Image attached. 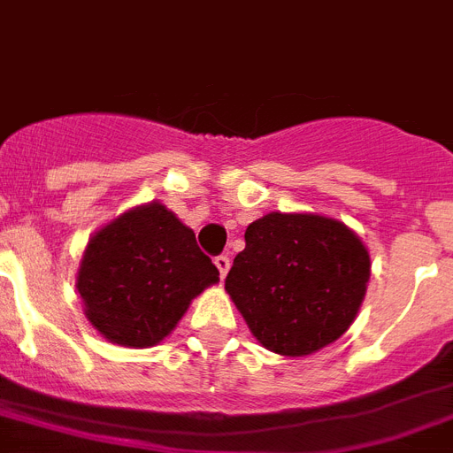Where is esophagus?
I'll return each instance as SVG.
<instances>
[{"label": "esophagus", "mask_w": 453, "mask_h": 453, "mask_svg": "<svg viewBox=\"0 0 453 453\" xmlns=\"http://www.w3.org/2000/svg\"><path fill=\"white\" fill-rule=\"evenodd\" d=\"M215 265H218V270H219V277L224 280L231 268V258L226 257V254H219V257H215Z\"/></svg>", "instance_id": "obj_1"}]
</instances>
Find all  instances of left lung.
<instances>
[{
	"instance_id": "obj_1",
	"label": "left lung",
	"mask_w": 453,
	"mask_h": 453,
	"mask_svg": "<svg viewBox=\"0 0 453 453\" xmlns=\"http://www.w3.org/2000/svg\"><path fill=\"white\" fill-rule=\"evenodd\" d=\"M369 270V252L346 224L270 212L247 226L224 288L268 350L303 357L350 327Z\"/></svg>"
}]
</instances>
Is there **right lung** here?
Segmentation results:
<instances>
[{
    "instance_id": "add662e5",
    "label": "right lung",
    "mask_w": 453,
    "mask_h": 453,
    "mask_svg": "<svg viewBox=\"0 0 453 453\" xmlns=\"http://www.w3.org/2000/svg\"><path fill=\"white\" fill-rule=\"evenodd\" d=\"M219 280L188 229L162 203L123 212L88 241L77 291L91 326L121 346H156L192 297Z\"/></svg>"
}]
</instances>
